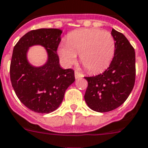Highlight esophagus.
<instances>
[{
	"instance_id": "obj_1",
	"label": "esophagus",
	"mask_w": 148,
	"mask_h": 148,
	"mask_svg": "<svg viewBox=\"0 0 148 148\" xmlns=\"http://www.w3.org/2000/svg\"><path fill=\"white\" fill-rule=\"evenodd\" d=\"M83 77V75L81 73H79L78 71H75V79H79V78H81Z\"/></svg>"
}]
</instances>
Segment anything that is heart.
<instances>
[{
    "label": "heart",
    "mask_w": 148,
    "mask_h": 148,
    "mask_svg": "<svg viewBox=\"0 0 148 148\" xmlns=\"http://www.w3.org/2000/svg\"><path fill=\"white\" fill-rule=\"evenodd\" d=\"M115 40L110 32L95 29H81L69 33L67 43L61 44L58 54L63 63L70 66L76 60L77 53L88 71H103L113 60Z\"/></svg>",
    "instance_id": "1"
}]
</instances>
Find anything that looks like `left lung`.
I'll return each mask as SVG.
<instances>
[{"label":"left lung","instance_id":"obj_1","mask_svg":"<svg viewBox=\"0 0 148 148\" xmlns=\"http://www.w3.org/2000/svg\"><path fill=\"white\" fill-rule=\"evenodd\" d=\"M115 40V53L109 67L103 73L85 77L88 88L85 100L96 112L113 110L123 104L135 82V52L129 40L121 32L112 29Z\"/></svg>","mask_w":148,"mask_h":148}]
</instances>
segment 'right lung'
I'll use <instances>...</instances> for the list:
<instances>
[{
  "instance_id": "1",
  "label": "right lung",
  "mask_w": 148,
  "mask_h": 148,
  "mask_svg": "<svg viewBox=\"0 0 148 148\" xmlns=\"http://www.w3.org/2000/svg\"><path fill=\"white\" fill-rule=\"evenodd\" d=\"M62 31L57 29H39L24 35L14 46L10 67V81L17 97L29 110L49 113L57 110L65 91L75 81L74 70L60 66L57 51ZM43 46L49 59L45 65L32 67L26 53L32 45Z\"/></svg>"
}]
</instances>
